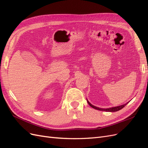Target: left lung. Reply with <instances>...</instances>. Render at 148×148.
<instances>
[{"label": "left lung", "mask_w": 148, "mask_h": 148, "mask_svg": "<svg viewBox=\"0 0 148 148\" xmlns=\"http://www.w3.org/2000/svg\"><path fill=\"white\" fill-rule=\"evenodd\" d=\"M87 102L88 103V104L91 107H92V108L95 109H97V110H102V111H106V112H117L118 110H120L122 109V108H123V107L127 105V104H128V102H127V104H125L123 105H122V106H117V107H110V108H108V109H101V108H99V107H97L95 106L92 105L90 102H89L88 100H87Z\"/></svg>", "instance_id": "left-lung-1"}]
</instances>
